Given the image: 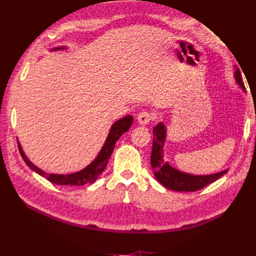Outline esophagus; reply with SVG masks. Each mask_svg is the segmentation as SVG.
<instances>
[{"mask_svg": "<svg viewBox=\"0 0 256 256\" xmlns=\"http://www.w3.org/2000/svg\"><path fill=\"white\" fill-rule=\"evenodd\" d=\"M153 114H152L150 112H148V111H144V112H140L138 116V121L140 125H146L148 124L152 120H153Z\"/></svg>", "mask_w": 256, "mask_h": 256, "instance_id": "obj_1", "label": "esophagus"}]
</instances>
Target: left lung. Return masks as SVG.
Here are the masks:
<instances>
[{
  "mask_svg": "<svg viewBox=\"0 0 256 256\" xmlns=\"http://www.w3.org/2000/svg\"><path fill=\"white\" fill-rule=\"evenodd\" d=\"M234 78L236 84L246 90L242 76L238 69H236ZM154 140L153 148L150 155V165L153 168L154 175L162 186L167 189L175 190V192H197L202 189L206 184L218 180L219 178L226 174L228 170H222L211 175H192V174L178 170L177 168L170 166L168 162L164 160L162 148H164L166 140V128L162 122L156 125L153 130Z\"/></svg>",
  "mask_w": 256,
  "mask_h": 256,
  "instance_id": "left-lung-1",
  "label": "left lung"
}]
</instances>
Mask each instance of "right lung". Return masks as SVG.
<instances>
[{
    "instance_id": "add662e5",
    "label": "right lung",
    "mask_w": 256,
    "mask_h": 256,
    "mask_svg": "<svg viewBox=\"0 0 256 256\" xmlns=\"http://www.w3.org/2000/svg\"><path fill=\"white\" fill-rule=\"evenodd\" d=\"M66 50V47L64 46L57 47V48H54L52 50ZM132 123H133L132 116H126L118 120L116 123H113L110 132L108 134L106 142L103 144L99 154H98V156L96 157V160L86 168H84L82 170L74 172V174H69V175L47 174L44 170H42L40 168L35 166L28 158H27L23 148H22V146L18 140V150L22 157H23L24 162H26V165L28 166L32 170L37 172L38 175L45 177L47 180H50V182L56 184H62V186H82V184L96 182V178L100 176V174L104 170V168L108 162V158H110L112 152L114 148H116V143L118 142V140L121 138V135L123 133L128 131V128H131Z\"/></svg>"
}]
</instances>
